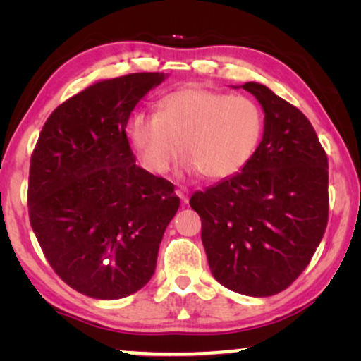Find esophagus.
<instances>
[{
	"label": "esophagus",
	"mask_w": 361,
	"mask_h": 361,
	"mask_svg": "<svg viewBox=\"0 0 361 361\" xmlns=\"http://www.w3.org/2000/svg\"><path fill=\"white\" fill-rule=\"evenodd\" d=\"M176 194L182 200V204H187V202H189V192H187L185 189H182V187H180V189L176 190Z\"/></svg>",
	"instance_id": "1"
}]
</instances>
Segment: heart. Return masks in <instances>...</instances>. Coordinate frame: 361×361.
Returning a JSON list of instances; mask_svg holds the SVG:
<instances>
[{"instance_id":"1","label":"heart","mask_w":361,"mask_h":361,"mask_svg":"<svg viewBox=\"0 0 361 361\" xmlns=\"http://www.w3.org/2000/svg\"><path fill=\"white\" fill-rule=\"evenodd\" d=\"M264 118L258 103L243 95L200 87L167 93L156 115L135 113L126 125L128 141L152 174H164L180 151L182 169L219 180L248 164L263 137Z\"/></svg>"}]
</instances>
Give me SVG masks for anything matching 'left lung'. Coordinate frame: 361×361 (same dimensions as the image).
I'll list each match as a JSON object with an SVG mask.
<instances>
[{"mask_svg":"<svg viewBox=\"0 0 361 361\" xmlns=\"http://www.w3.org/2000/svg\"><path fill=\"white\" fill-rule=\"evenodd\" d=\"M240 87L263 108V137L241 172L195 192L190 207L202 219L214 278L238 294L268 298L298 279L322 240L329 162L302 111L261 83Z\"/></svg>","mask_w":361,"mask_h":361,"instance_id":"1","label":"left lung"}]
</instances>
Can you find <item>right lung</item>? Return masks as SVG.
<instances>
[{"label": "right lung", "mask_w": 361, "mask_h": 361, "mask_svg": "<svg viewBox=\"0 0 361 361\" xmlns=\"http://www.w3.org/2000/svg\"><path fill=\"white\" fill-rule=\"evenodd\" d=\"M167 73L98 80L44 125L29 167V220L49 264L88 298L115 300L149 283L180 200L136 164L126 125Z\"/></svg>", "instance_id": "1"}]
</instances>
